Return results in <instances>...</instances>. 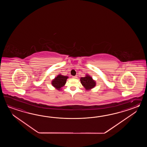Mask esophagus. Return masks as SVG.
<instances>
[{"mask_svg":"<svg viewBox=\"0 0 147 147\" xmlns=\"http://www.w3.org/2000/svg\"><path fill=\"white\" fill-rule=\"evenodd\" d=\"M72 78L76 79V78H77V76H73V77H72Z\"/></svg>","mask_w":147,"mask_h":147,"instance_id":"esophagus-1","label":"esophagus"}]
</instances>
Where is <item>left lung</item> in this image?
<instances>
[{"instance_id": "1", "label": "left lung", "mask_w": 147, "mask_h": 147, "mask_svg": "<svg viewBox=\"0 0 147 147\" xmlns=\"http://www.w3.org/2000/svg\"><path fill=\"white\" fill-rule=\"evenodd\" d=\"M80 82L85 89L87 91L90 90L96 85V81L89 75H86L84 77H81Z\"/></svg>"}]
</instances>
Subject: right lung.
<instances>
[{
	"label": "right lung",
	"instance_id": "add662e5",
	"mask_svg": "<svg viewBox=\"0 0 147 147\" xmlns=\"http://www.w3.org/2000/svg\"><path fill=\"white\" fill-rule=\"evenodd\" d=\"M68 78V76L59 74L51 81V84L58 90H61L62 87L66 84L67 79Z\"/></svg>",
	"mask_w": 147,
	"mask_h": 147
}]
</instances>
